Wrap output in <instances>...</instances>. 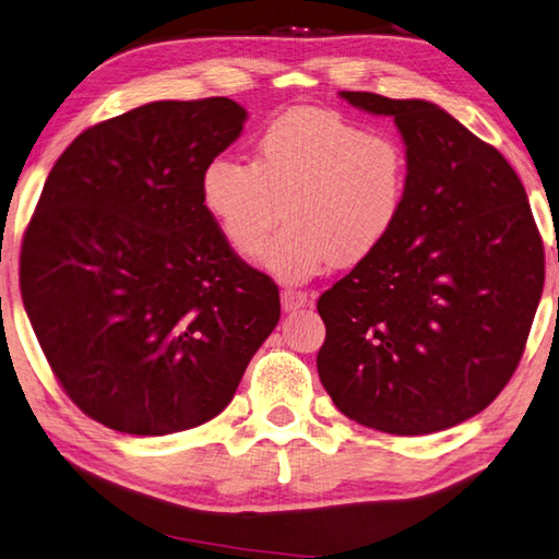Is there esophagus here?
<instances>
[{
	"label": "esophagus",
	"mask_w": 559,
	"mask_h": 559,
	"mask_svg": "<svg viewBox=\"0 0 559 559\" xmlns=\"http://www.w3.org/2000/svg\"><path fill=\"white\" fill-rule=\"evenodd\" d=\"M308 302H310L308 293L295 290V288H283V290H281V305H283V310H286V312L300 310V308H305V305H308Z\"/></svg>",
	"instance_id": "1"
}]
</instances>
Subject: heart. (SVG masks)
I'll use <instances>...</instances> for the list:
<instances>
[{
  "instance_id": "b5f03b06",
  "label": "heart",
  "mask_w": 559,
  "mask_h": 559,
  "mask_svg": "<svg viewBox=\"0 0 559 559\" xmlns=\"http://www.w3.org/2000/svg\"><path fill=\"white\" fill-rule=\"evenodd\" d=\"M409 195L407 147L390 133L334 111L298 108L261 130L254 162L215 157L201 199L239 257H261L283 281L312 278L332 264L356 266L388 242Z\"/></svg>"
}]
</instances>
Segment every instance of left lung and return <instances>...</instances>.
Returning <instances> with one entry per match:
<instances>
[{"mask_svg":"<svg viewBox=\"0 0 559 559\" xmlns=\"http://www.w3.org/2000/svg\"><path fill=\"white\" fill-rule=\"evenodd\" d=\"M342 96L395 118L409 195L388 242L317 300V373L338 412L370 429H451L491 404L526 348L545 283L538 225L511 164L443 108Z\"/></svg>","mask_w":559,"mask_h":559,"instance_id":"8db88e82","label":"left lung"}]
</instances>
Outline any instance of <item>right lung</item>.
I'll use <instances>...</instances> for the list:
<instances>
[{"label": "right lung", "instance_id": "right-lung-1", "mask_svg": "<svg viewBox=\"0 0 559 559\" xmlns=\"http://www.w3.org/2000/svg\"><path fill=\"white\" fill-rule=\"evenodd\" d=\"M233 98L152 102L62 152L21 242L19 283L60 388L133 436L221 414L281 317L278 288L225 242L205 164L242 133Z\"/></svg>", "mask_w": 559, "mask_h": 559}]
</instances>
